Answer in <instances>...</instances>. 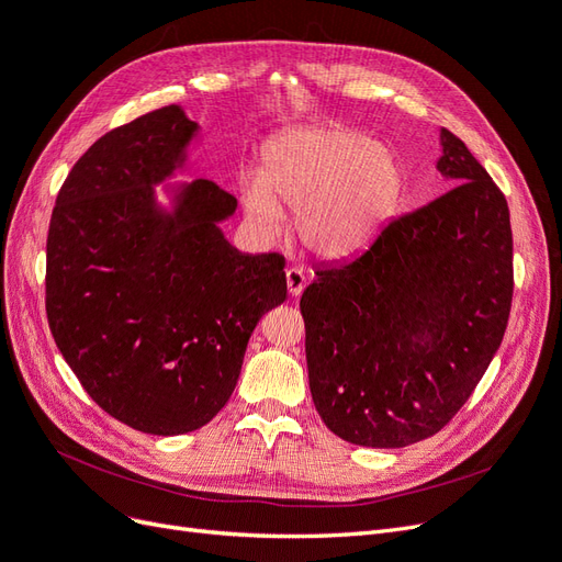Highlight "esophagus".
<instances>
[{
    "instance_id": "esophagus-1",
    "label": "esophagus",
    "mask_w": 562,
    "mask_h": 562,
    "mask_svg": "<svg viewBox=\"0 0 562 562\" xmlns=\"http://www.w3.org/2000/svg\"><path fill=\"white\" fill-rule=\"evenodd\" d=\"M286 289H289V294L292 296H301L303 294V289H305V276H303V270L301 268H286Z\"/></svg>"
}]
</instances>
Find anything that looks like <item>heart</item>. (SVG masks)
Segmentation results:
<instances>
[{"label":"heart","instance_id":"heart-1","mask_svg":"<svg viewBox=\"0 0 562 562\" xmlns=\"http://www.w3.org/2000/svg\"><path fill=\"white\" fill-rule=\"evenodd\" d=\"M402 187V168L387 147L334 125L286 131L270 139L261 175H243L240 198L249 226L261 238L280 235L284 210H292L307 251L346 261L385 231Z\"/></svg>","mask_w":562,"mask_h":562}]
</instances>
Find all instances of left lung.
<instances>
[{
    "label": "left lung",
    "mask_w": 562,
    "mask_h": 562,
    "mask_svg": "<svg viewBox=\"0 0 562 562\" xmlns=\"http://www.w3.org/2000/svg\"><path fill=\"white\" fill-rule=\"evenodd\" d=\"M439 139L450 189L359 257L317 268L301 296L315 408L355 446L404 448L448 425L509 322V205L460 137Z\"/></svg>",
    "instance_id": "8db88e82"
}]
</instances>
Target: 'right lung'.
Listing matches in <instances>:
<instances>
[{"mask_svg":"<svg viewBox=\"0 0 562 562\" xmlns=\"http://www.w3.org/2000/svg\"><path fill=\"white\" fill-rule=\"evenodd\" d=\"M198 137L179 104L100 137L67 175L46 240L58 350L102 411L158 437L224 408L251 331L286 299L280 255L226 240L238 207L226 189L205 177L170 184Z\"/></svg>","mask_w":562,"mask_h":562,"instance_id":"1","label":"right lung"}]
</instances>
